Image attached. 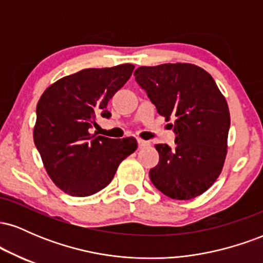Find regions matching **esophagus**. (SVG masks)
<instances>
[{"instance_id":"esophagus-1","label":"esophagus","mask_w":263,"mask_h":263,"mask_svg":"<svg viewBox=\"0 0 263 263\" xmlns=\"http://www.w3.org/2000/svg\"><path fill=\"white\" fill-rule=\"evenodd\" d=\"M137 143H138V147H140V148H142V147H146L147 144H148V142H147V141H143V140H141V138H138V140H137Z\"/></svg>"}]
</instances>
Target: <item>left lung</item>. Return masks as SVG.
<instances>
[{
	"label": "left lung",
	"mask_w": 263,
	"mask_h": 263,
	"mask_svg": "<svg viewBox=\"0 0 263 263\" xmlns=\"http://www.w3.org/2000/svg\"><path fill=\"white\" fill-rule=\"evenodd\" d=\"M137 84L176 134V148L156 144L159 162L151 182L172 199L188 200L203 194L224 165L230 112L215 80L188 63L140 66Z\"/></svg>",
	"instance_id": "1"
}]
</instances>
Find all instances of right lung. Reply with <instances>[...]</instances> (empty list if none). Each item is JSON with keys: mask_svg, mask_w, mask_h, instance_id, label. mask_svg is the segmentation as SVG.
<instances>
[{"mask_svg": "<svg viewBox=\"0 0 263 263\" xmlns=\"http://www.w3.org/2000/svg\"><path fill=\"white\" fill-rule=\"evenodd\" d=\"M134 69L132 64L84 69L59 79L39 99L33 140L49 177L68 194L100 192L137 148L134 137L112 140L90 134L96 116L110 119L107 102Z\"/></svg>", "mask_w": 263, "mask_h": 263, "instance_id": "right-lung-1", "label": "right lung"}]
</instances>
